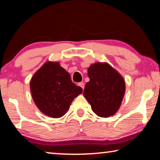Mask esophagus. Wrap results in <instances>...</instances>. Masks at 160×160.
I'll return each mask as SVG.
<instances>
[{
    "mask_svg": "<svg viewBox=\"0 0 160 160\" xmlns=\"http://www.w3.org/2000/svg\"><path fill=\"white\" fill-rule=\"evenodd\" d=\"M78 85H79L80 88H82V90H84V88H85V85H84L83 82H80L78 83Z\"/></svg>",
    "mask_w": 160,
    "mask_h": 160,
    "instance_id": "34e87169",
    "label": "esophagus"
}]
</instances>
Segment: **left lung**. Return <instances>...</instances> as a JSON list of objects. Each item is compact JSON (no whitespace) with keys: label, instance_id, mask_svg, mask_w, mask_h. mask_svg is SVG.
<instances>
[{"label":"left lung","instance_id":"left-lung-1","mask_svg":"<svg viewBox=\"0 0 160 160\" xmlns=\"http://www.w3.org/2000/svg\"><path fill=\"white\" fill-rule=\"evenodd\" d=\"M90 81L86 83L83 95L94 113L101 117L114 115L121 107L126 84L120 73L107 63H95L89 67Z\"/></svg>","mask_w":160,"mask_h":160}]
</instances>
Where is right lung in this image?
I'll use <instances>...</instances> for the list:
<instances>
[{"label": "right lung", "mask_w": 160, "mask_h": 160, "mask_svg": "<svg viewBox=\"0 0 160 160\" xmlns=\"http://www.w3.org/2000/svg\"><path fill=\"white\" fill-rule=\"evenodd\" d=\"M30 91L40 112L49 117L60 118L82 89L72 82L70 74L58 62L47 61L32 76Z\"/></svg>", "instance_id": "obj_1"}]
</instances>
